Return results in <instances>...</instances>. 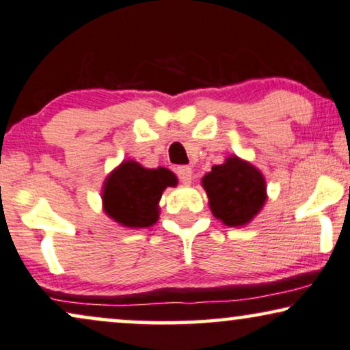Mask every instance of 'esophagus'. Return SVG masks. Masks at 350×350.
I'll return each instance as SVG.
<instances>
[{"mask_svg":"<svg viewBox=\"0 0 350 350\" xmlns=\"http://www.w3.org/2000/svg\"><path fill=\"white\" fill-rule=\"evenodd\" d=\"M176 175H178L180 182L185 183V185H189L193 180V170L191 167H187V165H182L176 168Z\"/></svg>","mask_w":350,"mask_h":350,"instance_id":"34e87169","label":"esophagus"}]
</instances>
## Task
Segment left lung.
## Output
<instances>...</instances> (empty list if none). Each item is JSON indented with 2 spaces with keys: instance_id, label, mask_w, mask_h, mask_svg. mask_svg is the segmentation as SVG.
Masks as SVG:
<instances>
[{
  "instance_id": "left-lung-1",
  "label": "left lung",
  "mask_w": 350,
  "mask_h": 350,
  "mask_svg": "<svg viewBox=\"0 0 350 350\" xmlns=\"http://www.w3.org/2000/svg\"><path fill=\"white\" fill-rule=\"evenodd\" d=\"M211 213L228 227L247 226L267 200L265 175L253 163L230 155L201 178Z\"/></svg>"
}]
</instances>
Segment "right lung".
Returning <instances> with one entry per match:
<instances>
[{"mask_svg":"<svg viewBox=\"0 0 350 350\" xmlns=\"http://www.w3.org/2000/svg\"><path fill=\"white\" fill-rule=\"evenodd\" d=\"M176 185V175L165 167L146 168L133 159L123 161L103 182V213L122 227H152L161 214L162 193Z\"/></svg>","mask_w":350,"mask_h":350,"instance_id":"add662e5","label":"right lung"}]
</instances>
